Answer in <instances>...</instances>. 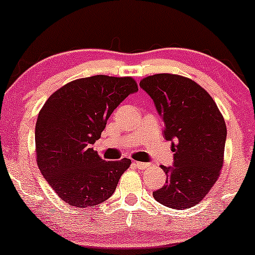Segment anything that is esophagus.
<instances>
[{
  "label": "esophagus",
  "instance_id": "esophagus-1",
  "mask_svg": "<svg viewBox=\"0 0 255 255\" xmlns=\"http://www.w3.org/2000/svg\"><path fill=\"white\" fill-rule=\"evenodd\" d=\"M133 164H134V166H135V168H137V169H146V168H147V166H148L147 163H142V162H134Z\"/></svg>",
  "mask_w": 255,
  "mask_h": 255
}]
</instances>
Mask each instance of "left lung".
Listing matches in <instances>:
<instances>
[{
  "mask_svg": "<svg viewBox=\"0 0 255 255\" xmlns=\"http://www.w3.org/2000/svg\"><path fill=\"white\" fill-rule=\"evenodd\" d=\"M140 87L153 99L174 152V166L162 165L166 183L153 198L166 207L189 209L203 200L221 174L227 139L223 115L206 90L182 75H150Z\"/></svg>",
  "mask_w": 255,
  "mask_h": 255,
  "instance_id": "8db88e82",
  "label": "left lung"
}]
</instances>
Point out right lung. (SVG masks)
<instances>
[{
	"label": "right lung",
	"instance_id": "right-lung-1",
	"mask_svg": "<svg viewBox=\"0 0 255 255\" xmlns=\"http://www.w3.org/2000/svg\"><path fill=\"white\" fill-rule=\"evenodd\" d=\"M137 91L130 77L93 75L55 91L38 114L37 164L61 200L85 209L109 199L131 160L107 162L92 148L108 119Z\"/></svg>",
	"mask_w": 255,
	"mask_h": 255
}]
</instances>
